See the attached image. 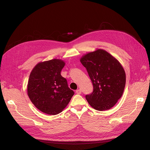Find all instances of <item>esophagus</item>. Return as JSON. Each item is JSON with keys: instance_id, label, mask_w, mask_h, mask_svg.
Wrapping results in <instances>:
<instances>
[{"instance_id": "obj_1", "label": "esophagus", "mask_w": 150, "mask_h": 150, "mask_svg": "<svg viewBox=\"0 0 150 150\" xmlns=\"http://www.w3.org/2000/svg\"><path fill=\"white\" fill-rule=\"evenodd\" d=\"M76 93L78 94H81V89H78L76 91Z\"/></svg>"}]
</instances>
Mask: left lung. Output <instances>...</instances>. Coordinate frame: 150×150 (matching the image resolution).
<instances>
[{"mask_svg":"<svg viewBox=\"0 0 150 150\" xmlns=\"http://www.w3.org/2000/svg\"><path fill=\"white\" fill-rule=\"evenodd\" d=\"M80 61L86 68L94 88L91 94L86 96V100L95 110H110L123 94L124 68L114 56L102 49L84 54Z\"/></svg>","mask_w":150,"mask_h":150,"instance_id":"8db88e82","label":"left lung"}]
</instances>
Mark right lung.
<instances>
[{"instance_id":"right-lung-1","label":"right lung","mask_w":150,"mask_h":150,"mask_svg":"<svg viewBox=\"0 0 150 150\" xmlns=\"http://www.w3.org/2000/svg\"><path fill=\"white\" fill-rule=\"evenodd\" d=\"M65 62L59 59L40 62L32 70L28 84V94L39 110L50 115L61 112L74 93L61 75Z\"/></svg>"}]
</instances>
